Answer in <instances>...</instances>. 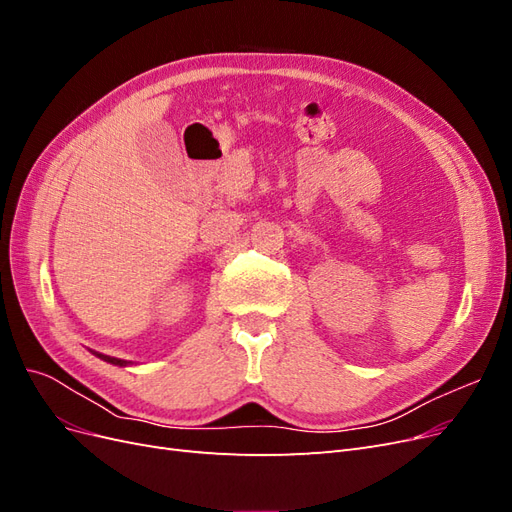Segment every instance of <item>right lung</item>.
I'll use <instances>...</instances> for the list:
<instances>
[{
    "label": "right lung",
    "instance_id": "right-lung-1",
    "mask_svg": "<svg viewBox=\"0 0 512 512\" xmlns=\"http://www.w3.org/2000/svg\"><path fill=\"white\" fill-rule=\"evenodd\" d=\"M96 356H100L102 361H106V363H113V365H119V367H126L128 365V361H121V359H113V356H106V354H98V352H94Z\"/></svg>",
    "mask_w": 512,
    "mask_h": 512
}]
</instances>
